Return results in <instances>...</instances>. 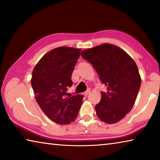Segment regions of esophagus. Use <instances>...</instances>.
Returning <instances> with one entry per match:
<instances>
[{
	"mask_svg": "<svg viewBox=\"0 0 160 160\" xmlns=\"http://www.w3.org/2000/svg\"><path fill=\"white\" fill-rule=\"evenodd\" d=\"M90 89H88V90H87L86 92H85V93H84V94H85V96H88L89 94H90Z\"/></svg>",
	"mask_w": 160,
	"mask_h": 160,
	"instance_id": "34e87169",
	"label": "esophagus"
}]
</instances>
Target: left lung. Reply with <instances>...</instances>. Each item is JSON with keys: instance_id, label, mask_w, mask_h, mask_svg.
I'll list each match as a JSON object with an SVG mask.
<instances>
[{"instance_id": "obj_1", "label": "left lung", "mask_w": 160, "mask_h": 160, "mask_svg": "<svg viewBox=\"0 0 160 160\" xmlns=\"http://www.w3.org/2000/svg\"><path fill=\"white\" fill-rule=\"evenodd\" d=\"M81 56L107 87L95 106L97 116L107 123H117L131 110L138 94L141 79L136 63L126 51L109 44L82 51Z\"/></svg>"}]
</instances>
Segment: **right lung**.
I'll return each instance as SVG.
<instances>
[{
    "label": "right lung",
    "mask_w": 160,
    "mask_h": 160,
    "mask_svg": "<svg viewBox=\"0 0 160 160\" xmlns=\"http://www.w3.org/2000/svg\"><path fill=\"white\" fill-rule=\"evenodd\" d=\"M80 51L67 47L54 48L32 71L31 84L38 104L51 121L61 125L74 121L82 104L81 94L66 97L68 88L72 85L71 75Z\"/></svg>",
    "instance_id": "right-lung-1"
}]
</instances>
